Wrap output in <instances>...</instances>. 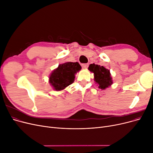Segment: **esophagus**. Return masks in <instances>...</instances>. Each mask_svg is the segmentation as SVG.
<instances>
[{
  "label": "esophagus",
  "mask_w": 153,
  "mask_h": 153,
  "mask_svg": "<svg viewBox=\"0 0 153 153\" xmlns=\"http://www.w3.org/2000/svg\"><path fill=\"white\" fill-rule=\"evenodd\" d=\"M82 67L83 68H87L88 67V63H83L82 64Z\"/></svg>",
  "instance_id": "34e87169"
}]
</instances>
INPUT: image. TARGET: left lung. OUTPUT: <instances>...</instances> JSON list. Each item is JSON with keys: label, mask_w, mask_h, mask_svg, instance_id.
<instances>
[{"label": "left lung", "mask_w": 153, "mask_h": 153, "mask_svg": "<svg viewBox=\"0 0 153 153\" xmlns=\"http://www.w3.org/2000/svg\"><path fill=\"white\" fill-rule=\"evenodd\" d=\"M88 70L94 74V80L98 85V88L105 90L113 84L110 71L103 66L94 63L90 64Z\"/></svg>", "instance_id": "1"}]
</instances>
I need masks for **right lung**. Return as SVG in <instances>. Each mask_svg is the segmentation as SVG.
<instances>
[{
	"instance_id": "add662e5",
	"label": "right lung",
	"mask_w": 153,
	"mask_h": 153,
	"mask_svg": "<svg viewBox=\"0 0 153 153\" xmlns=\"http://www.w3.org/2000/svg\"><path fill=\"white\" fill-rule=\"evenodd\" d=\"M82 67L78 62H66L59 65L49 77V83L56 91H60L74 83L75 74Z\"/></svg>"
}]
</instances>
